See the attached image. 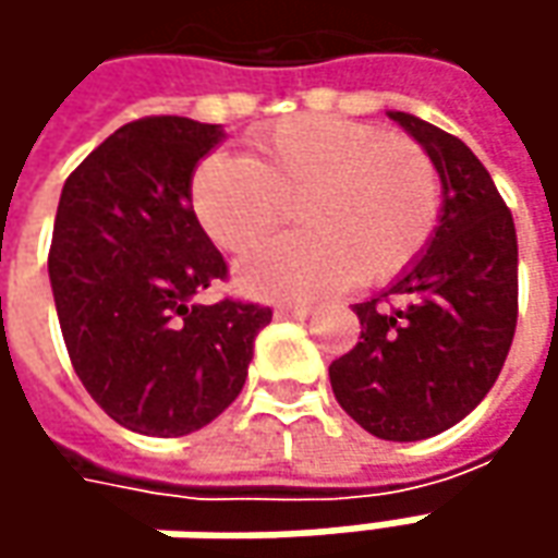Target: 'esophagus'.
<instances>
[{
  "instance_id": "esophagus-1",
  "label": "esophagus",
  "mask_w": 558,
  "mask_h": 558,
  "mask_svg": "<svg viewBox=\"0 0 558 558\" xmlns=\"http://www.w3.org/2000/svg\"><path fill=\"white\" fill-rule=\"evenodd\" d=\"M311 307L307 304H279L276 307V316H291V319H301V316H307Z\"/></svg>"
}]
</instances>
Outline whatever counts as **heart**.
Instances as JSON below:
<instances>
[{"label":"heart","instance_id":"obj_1","mask_svg":"<svg viewBox=\"0 0 558 558\" xmlns=\"http://www.w3.org/2000/svg\"><path fill=\"white\" fill-rule=\"evenodd\" d=\"M204 235L239 254L291 207L298 232L254 247L235 279L257 298H313L348 279L388 286L418 264L440 226L444 177L425 145L375 123L286 118L214 151L189 180Z\"/></svg>","mask_w":558,"mask_h":558}]
</instances>
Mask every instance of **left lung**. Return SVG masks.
<instances>
[{"instance_id":"1","label":"left lung","mask_w":558,"mask_h":558,"mask_svg":"<svg viewBox=\"0 0 558 558\" xmlns=\"http://www.w3.org/2000/svg\"><path fill=\"white\" fill-rule=\"evenodd\" d=\"M444 177L428 251L395 286L354 304L360 341L332 360L348 416L381 440H422L465 418L494 388L519 319V242L504 195L457 136L395 111Z\"/></svg>"}]
</instances>
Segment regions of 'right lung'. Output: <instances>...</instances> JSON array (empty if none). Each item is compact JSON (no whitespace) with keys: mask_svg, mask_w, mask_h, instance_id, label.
<instances>
[{"mask_svg":"<svg viewBox=\"0 0 558 558\" xmlns=\"http://www.w3.org/2000/svg\"><path fill=\"white\" fill-rule=\"evenodd\" d=\"M217 123L155 114L123 123L76 167L54 214L49 279L83 388L130 432L180 438L239 397L272 311L198 304L229 279L189 204Z\"/></svg>","mask_w":558,"mask_h":558,"instance_id":"1","label":"right lung"}]
</instances>
